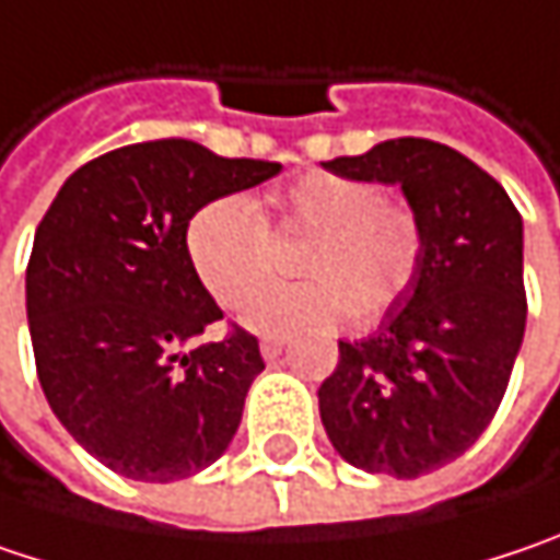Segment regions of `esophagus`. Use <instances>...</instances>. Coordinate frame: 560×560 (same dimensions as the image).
Wrapping results in <instances>:
<instances>
[{"label":"esophagus","mask_w":560,"mask_h":560,"mask_svg":"<svg viewBox=\"0 0 560 560\" xmlns=\"http://www.w3.org/2000/svg\"><path fill=\"white\" fill-rule=\"evenodd\" d=\"M281 348H284V339H281V336H266V339L259 342V351H262L266 361H276L281 354Z\"/></svg>","instance_id":"obj_1"}]
</instances>
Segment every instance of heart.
<instances>
[{
	"label": "heart",
	"mask_w": 560,
	"mask_h": 560,
	"mask_svg": "<svg viewBox=\"0 0 560 560\" xmlns=\"http://www.w3.org/2000/svg\"><path fill=\"white\" fill-rule=\"evenodd\" d=\"M307 233L295 268L304 282L252 296L271 275L272 236ZM189 266L221 307H241L256 332H288L351 316L374 323L421 269L424 224L402 199L380 196L371 180L311 171L256 206L247 196H214L183 234Z\"/></svg>",
	"instance_id": "1"
}]
</instances>
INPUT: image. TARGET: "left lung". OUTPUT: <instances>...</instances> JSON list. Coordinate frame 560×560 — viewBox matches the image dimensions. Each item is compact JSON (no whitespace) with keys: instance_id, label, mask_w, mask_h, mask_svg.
<instances>
[{"instance_id":"1","label":"left lung","mask_w":560,"mask_h":560,"mask_svg":"<svg viewBox=\"0 0 560 560\" xmlns=\"http://www.w3.org/2000/svg\"><path fill=\"white\" fill-rule=\"evenodd\" d=\"M326 171L399 183L424 259L374 336L339 342L319 418L364 472L418 478L463 456L504 399L526 329L523 218L504 186L431 139H389Z\"/></svg>"}]
</instances>
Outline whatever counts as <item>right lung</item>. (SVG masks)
<instances>
[{"instance_id":"add662e5","label":"right lung","mask_w":560,"mask_h":560,"mask_svg":"<svg viewBox=\"0 0 560 560\" xmlns=\"http://www.w3.org/2000/svg\"><path fill=\"white\" fill-rule=\"evenodd\" d=\"M279 171L189 139L139 142L79 167L37 224L24 281L37 377L62 428L116 476L189 478L234 441L266 364L241 326L199 342L224 313L183 234L209 199Z\"/></svg>"}]
</instances>
